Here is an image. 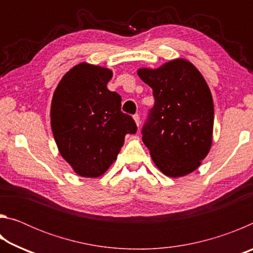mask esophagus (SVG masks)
Instances as JSON below:
<instances>
[{
    "label": "esophagus",
    "instance_id": "34e87169",
    "mask_svg": "<svg viewBox=\"0 0 253 253\" xmlns=\"http://www.w3.org/2000/svg\"><path fill=\"white\" fill-rule=\"evenodd\" d=\"M134 121H135V123H136L137 127H139V124H140V118H139V115H138V114L134 115Z\"/></svg>",
    "mask_w": 253,
    "mask_h": 253
}]
</instances>
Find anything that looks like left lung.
Wrapping results in <instances>:
<instances>
[{"instance_id": "1", "label": "left lung", "mask_w": 253, "mask_h": 253, "mask_svg": "<svg viewBox=\"0 0 253 253\" xmlns=\"http://www.w3.org/2000/svg\"><path fill=\"white\" fill-rule=\"evenodd\" d=\"M137 74L155 98L142 129L154 163L169 177L192 173L212 145L214 107L207 81L184 59Z\"/></svg>"}]
</instances>
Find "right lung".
<instances>
[{
  "label": "right lung",
  "mask_w": 253,
  "mask_h": 253,
  "mask_svg": "<svg viewBox=\"0 0 253 253\" xmlns=\"http://www.w3.org/2000/svg\"><path fill=\"white\" fill-rule=\"evenodd\" d=\"M113 72L80 63L60 81L51 104V128L61 156L84 177H98L117 158L137 126L121 110L122 97L107 84Z\"/></svg>",
  "instance_id": "1"
}]
</instances>
